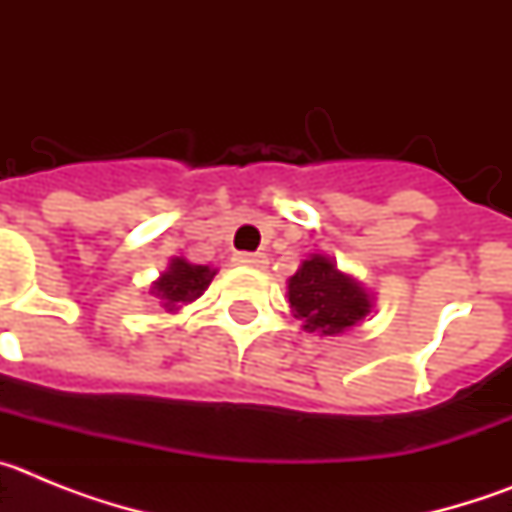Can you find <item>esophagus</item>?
<instances>
[{"mask_svg": "<svg viewBox=\"0 0 512 512\" xmlns=\"http://www.w3.org/2000/svg\"><path fill=\"white\" fill-rule=\"evenodd\" d=\"M233 261L238 266H253V269H264L266 264H269V261H266V256L264 253H235L233 256Z\"/></svg>", "mask_w": 512, "mask_h": 512, "instance_id": "obj_1", "label": "esophagus"}]
</instances>
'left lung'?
I'll use <instances>...</instances> for the list:
<instances>
[{
    "mask_svg": "<svg viewBox=\"0 0 512 512\" xmlns=\"http://www.w3.org/2000/svg\"><path fill=\"white\" fill-rule=\"evenodd\" d=\"M289 307L307 333L336 336L369 315V295L325 256L302 261L289 279Z\"/></svg>",
    "mask_w": 512,
    "mask_h": 512,
    "instance_id": "8db88e82",
    "label": "left lung"
}]
</instances>
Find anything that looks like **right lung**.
Segmentation results:
<instances>
[{
    "label": "right lung",
    "mask_w": 512,
    "mask_h": 512,
    "mask_svg": "<svg viewBox=\"0 0 512 512\" xmlns=\"http://www.w3.org/2000/svg\"><path fill=\"white\" fill-rule=\"evenodd\" d=\"M212 277H215V271L210 266H194L184 259H174L169 271L161 274V279L156 282V292L164 300V307L174 310L176 302L197 300L212 282Z\"/></svg>",
    "instance_id": "1"
}]
</instances>
